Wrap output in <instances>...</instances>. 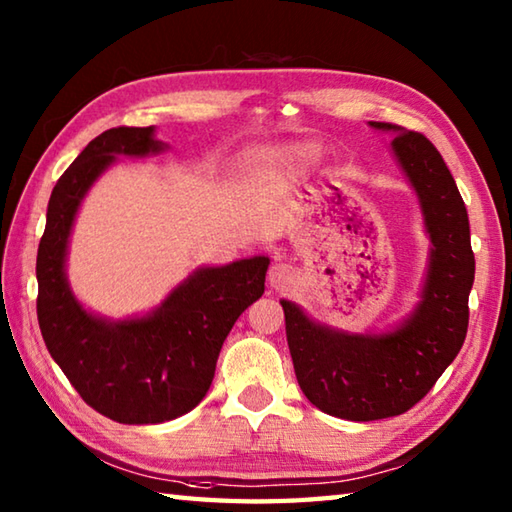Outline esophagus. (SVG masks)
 <instances>
[{
	"mask_svg": "<svg viewBox=\"0 0 512 512\" xmlns=\"http://www.w3.org/2000/svg\"><path fill=\"white\" fill-rule=\"evenodd\" d=\"M292 281H295V270L288 264H275L268 270V284L275 290H288Z\"/></svg>",
	"mask_w": 512,
	"mask_h": 512,
	"instance_id": "34e87169",
	"label": "esophagus"
}]
</instances>
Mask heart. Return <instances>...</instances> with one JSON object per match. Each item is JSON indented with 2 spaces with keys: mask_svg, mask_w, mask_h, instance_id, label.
<instances>
[{
  "mask_svg": "<svg viewBox=\"0 0 512 512\" xmlns=\"http://www.w3.org/2000/svg\"><path fill=\"white\" fill-rule=\"evenodd\" d=\"M319 149L306 140H290V143H279L259 149L257 154L250 160V169L257 176H270V173L286 171L290 167L308 165L314 158H317Z\"/></svg>",
  "mask_w": 512,
  "mask_h": 512,
  "instance_id": "b5f03b06",
  "label": "heart"
}]
</instances>
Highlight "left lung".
Returning <instances> with one entry per match:
<instances>
[{"label":"left lung","mask_w":512,"mask_h":512,"mask_svg":"<svg viewBox=\"0 0 512 512\" xmlns=\"http://www.w3.org/2000/svg\"><path fill=\"white\" fill-rule=\"evenodd\" d=\"M369 127L394 136L391 154L416 193L431 242L418 303L385 332H345L281 299L301 391L321 411L356 422L400 416L429 394L464 343L475 279L469 215L438 149L405 127Z\"/></svg>","instance_id":"8db88e82"}]
</instances>
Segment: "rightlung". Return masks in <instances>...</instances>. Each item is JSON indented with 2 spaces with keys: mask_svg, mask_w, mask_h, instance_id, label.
Returning a JSON list of instances; mask_svg holds the SVG:
<instances>
[{
  "mask_svg": "<svg viewBox=\"0 0 512 512\" xmlns=\"http://www.w3.org/2000/svg\"><path fill=\"white\" fill-rule=\"evenodd\" d=\"M165 149L154 125L96 136L54 184L37 253V319L50 356L92 409L123 424L167 422L200 405L228 332L264 295L270 264L259 255L195 268L143 317L107 319L83 308L65 273L83 198L118 156Z\"/></svg>",
  "mask_w": 512,
  "mask_h": 512,
  "instance_id": "1",
  "label": "right lung"
}]
</instances>
